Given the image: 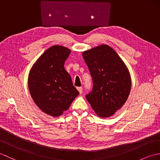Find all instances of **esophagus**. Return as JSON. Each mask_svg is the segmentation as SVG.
I'll return each mask as SVG.
<instances>
[{
    "label": "esophagus",
    "instance_id": "34e87169",
    "mask_svg": "<svg viewBox=\"0 0 160 160\" xmlns=\"http://www.w3.org/2000/svg\"><path fill=\"white\" fill-rule=\"evenodd\" d=\"M77 89L78 91H79V93L81 94L82 93V87H77Z\"/></svg>",
    "mask_w": 160,
    "mask_h": 160
}]
</instances>
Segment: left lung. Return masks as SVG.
<instances>
[{"instance_id": "left-lung-1", "label": "left lung", "mask_w": 160, "mask_h": 160, "mask_svg": "<svg viewBox=\"0 0 160 160\" xmlns=\"http://www.w3.org/2000/svg\"><path fill=\"white\" fill-rule=\"evenodd\" d=\"M82 56L93 84L87 100L98 116H111L123 106L130 93L131 79L127 67L107 45L85 51Z\"/></svg>"}]
</instances>
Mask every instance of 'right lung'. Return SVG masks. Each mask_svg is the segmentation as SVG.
Returning a JSON list of instances; mask_svg holds the SVG:
<instances>
[{
  "mask_svg": "<svg viewBox=\"0 0 160 160\" xmlns=\"http://www.w3.org/2000/svg\"><path fill=\"white\" fill-rule=\"evenodd\" d=\"M71 50L54 45L36 60L30 71L28 86L36 104L44 113L58 117L69 108L79 92L64 67Z\"/></svg>",
  "mask_w": 160,
  "mask_h": 160,
  "instance_id": "add662e5",
  "label": "right lung"
}]
</instances>
